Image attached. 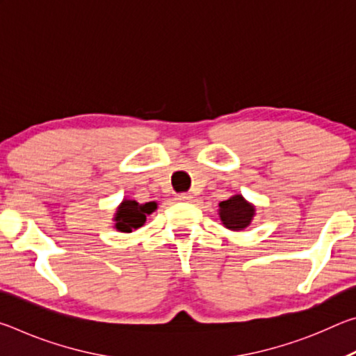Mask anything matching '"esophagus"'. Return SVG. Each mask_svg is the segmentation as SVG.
Instances as JSON below:
<instances>
[{
  "instance_id": "34e87169",
  "label": "esophagus",
  "mask_w": 356,
  "mask_h": 356,
  "mask_svg": "<svg viewBox=\"0 0 356 356\" xmlns=\"http://www.w3.org/2000/svg\"><path fill=\"white\" fill-rule=\"evenodd\" d=\"M191 195L190 193H180V195H177V201H182V202H188L191 201Z\"/></svg>"
}]
</instances>
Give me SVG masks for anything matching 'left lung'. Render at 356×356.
Wrapping results in <instances>:
<instances>
[{
    "mask_svg": "<svg viewBox=\"0 0 356 356\" xmlns=\"http://www.w3.org/2000/svg\"><path fill=\"white\" fill-rule=\"evenodd\" d=\"M218 212L222 225L227 229L242 231L251 225L252 216L256 215V209L242 195H236L229 197L227 201H221Z\"/></svg>",
    "mask_w": 356,
    "mask_h": 356,
    "instance_id": "1",
    "label": "left lung"
}]
</instances>
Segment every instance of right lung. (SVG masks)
<instances>
[{
	"mask_svg": "<svg viewBox=\"0 0 356 356\" xmlns=\"http://www.w3.org/2000/svg\"><path fill=\"white\" fill-rule=\"evenodd\" d=\"M156 209L155 202L140 204L131 200H124L114 215V227L120 232H131L146 222V216Z\"/></svg>",
	"mask_w": 356,
	"mask_h": 356,
	"instance_id": "add662e5",
	"label": "right lung"
}]
</instances>
